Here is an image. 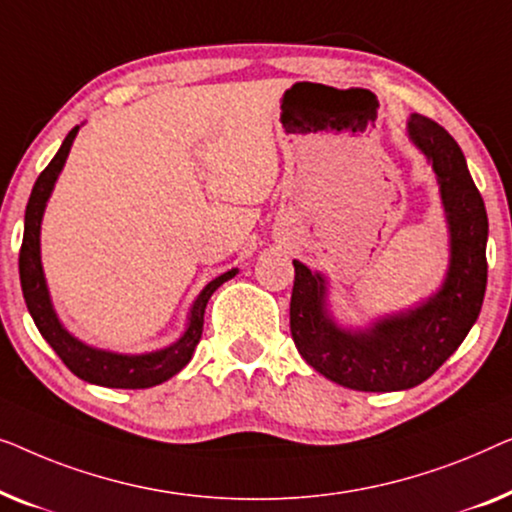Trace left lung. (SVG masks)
Wrapping results in <instances>:
<instances>
[{
    "instance_id": "left-lung-1",
    "label": "left lung",
    "mask_w": 512,
    "mask_h": 512,
    "mask_svg": "<svg viewBox=\"0 0 512 512\" xmlns=\"http://www.w3.org/2000/svg\"><path fill=\"white\" fill-rule=\"evenodd\" d=\"M408 136L429 157L450 225V269L441 290L413 311L366 331L338 329L325 311V278L294 259L290 331L322 376L359 392H397L427 380L478 320L487 287V211L462 148L431 118L413 113Z\"/></svg>"
}]
</instances>
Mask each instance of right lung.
Here are the masks:
<instances>
[{
    "instance_id": "obj_1",
    "label": "right lung",
    "mask_w": 512,
    "mask_h": 512,
    "mask_svg": "<svg viewBox=\"0 0 512 512\" xmlns=\"http://www.w3.org/2000/svg\"><path fill=\"white\" fill-rule=\"evenodd\" d=\"M78 125L67 134V139L62 141L57 155L50 160L46 169L41 171L37 183L32 187L30 201H27L25 211V234H23V246H20L18 257V269H20V285H23V297L30 311L34 325L41 331V336L46 338L50 348L57 352V357L62 359L64 366L78 376L85 383H95L102 387H115V390H146V387H155L176 376L178 371L192 359V352L197 348L201 331H204V311L211 294L225 283V280L234 278L236 269L222 273L215 280H211L197 301L192 304L190 322H187L185 334L178 338L169 348L150 352V355H115V352L95 350L90 345H85L69 334L67 329L60 325L57 315L50 304L46 278H43L41 269V255H39V229L46 201L53 192V185L57 181L67 160L71 143L76 139Z\"/></svg>"
}]
</instances>
